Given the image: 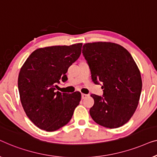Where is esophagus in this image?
Here are the masks:
<instances>
[{"mask_svg": "<svg viewBox=\"0 0 157 157\" xmlns=\"http://www.w3.org/2000/svg\"><path fill=\"white\" fill-rule=\"evenodd\" d=\"M88 94H82V99H85L86 98H87Z\"/></svg>", "mask_w": 157, "mask_h": 157, "instance_id": "esophagus-1", "label": "esophagus"}]
</instances>
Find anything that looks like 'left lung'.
Listing matches in <instances>:
<instances>
[{
  "label": "left lung",
  "instance_id": "obj_1",
  "mask_svg": "<svg viewBox=\"0 0 157 157\" xmlns=\"http://www.w3.org/2000/svg\"><path fill=\"white\" fill-rule=\"evenodd\" d=\"M94 84H102L103 97L91 94L90 114L96 123L114 129L129 121L136 111L142 92L140 71L131 54L119 44L95 42L84 44Z\"/></svg>",
  "mask_w": 157,
  "mask_h": 157
}]
</instances>
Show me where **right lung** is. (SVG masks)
Here are the masks:
<instances>
[{
	"mask_svg": "<svg viewBox=\"0 0 157 157\" xmlns=\"http://www.w3.org/2000/svg\"><path fill=\"white\" fill-rule=\"evenodd\" d=\"M82 43L35 50L21 68L17 85L26 115L35 126L53 132L70 122L81 93L56 92L57 83L67 79L68 68L79 58Z\"/></svg>",
	"mask_w": 157,
	"mask_h": 157,
	"instance_id": "add662e5",
	"label": "right lung"
}]
</instances>
